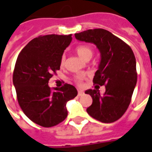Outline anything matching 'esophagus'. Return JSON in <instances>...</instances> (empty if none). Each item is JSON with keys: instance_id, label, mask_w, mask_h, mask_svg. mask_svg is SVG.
Returning a JSON list of instances; mask_svg holds the SVG:
<instances>
[{"instance_id": "1", "label": "esophagus", "mask_w": 152, "mask_h": 152, "mask_svg": "<svg viewBox=\"0 0 152 152\" xmlns=\"http://www.w3.org/2000/svg\"><path fill=\"white\" fill-rule=\"evenodd\" d=\"M83 94H84V93H83V91H81V90L78 91V95H79V96H81V95H83Z\"/></svg>"}]
</instances>
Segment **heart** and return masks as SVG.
Returning a JSON list of instances; mask_svg holds the SVG:
<instances>
[{
	"instance_id": "1",
	"label": "heart",
	"mask_w": 152,
	"mask_h": 152,
	"mask_svg": "<svg viewBox=\"0 0 152 152\" xmlns=\"http://www.w3.org/2000/svg\"><path fill=\"white\" fill-rule=\"evenodd\" d=\"M76 53L79 55V57H81L82 59L84 61H89L93 56V50L91 48L90 46H86V45H80V46H77L76 48ZM64 61H65V56L63 55L61 58V66H63L64 64ZM83 79V76H79L76 77V81L80 83Z\"/></svg>"
}]
</instances>
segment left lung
I'll use <instances>...</instances> for the list:
<instances>
[{
    "label": "left lung",
    "instance_id": "8db88e82",
    "mask_svg": "<svg viewBox=\"0 0 152 152\" xmlns=\"http://www.w3.org/2000/svg\"><path fill=\"white\" fill-rule=\"evenodd\" d=\"M75 37L80 41L95 44L101 55L93 82L105 85L106 91L100 95L98 89L86 91L92 98L87 112L101 122H114L127 110L137 84L134 53L129 45L106 30H88L75 34Z\"/></svg>",
    "mask_w": 152,
    "mask_h": 152
}]
</instances>
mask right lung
<instances>
[{"instance_id": "obj_1", "label": "right lung", "mask_w": 152, "mask_h": 152, "mask_svg": "<svg viewBox=\"0 0 152 152\" xmlns=\"http://www.w3.org/2000/svg\"><path fill=\"white\" fill-rule=\"evenodd\" d=\"M72 39V34L39 36L23 49L15 62L12 80L19 105L30 120L42 127L62 122L68 116L67 102L78 93L68 83L53 91L48 86Z\"/></svg>"}]
</instances>
